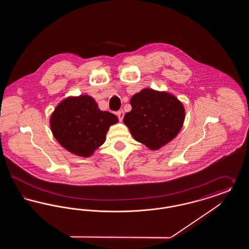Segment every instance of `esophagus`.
<instances>
[{"label": "esophagus", "instance_id": "34e87169", "mask_svg": "<svg viewBox=\"0 0 249 249\" xmlns=\"http://www.w3.org/2000/svg\"><path fill=\"white\" fill-rule=\"evenodd\" d=\"M117 115H118V118H119V120L122 121V119L124 118V112L121 110V111H119V112L117 113Z\"/></svg>", "mask_w": 249, "mask_h": 249}]
</instances>
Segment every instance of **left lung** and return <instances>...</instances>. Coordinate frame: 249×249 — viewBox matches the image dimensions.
Wrapping results in <instances>:
<instances>
[{"label": "left lung", "mask_w": 249, "mask_h": 249, "mask_svg": "<svg viewBox=\"0 0 249 249\" xmlns=\"http://www.w3.org/2000/svg\"><path fill=\"white\" fill-rule=\"evenodd\" d=\"M131 111L123 122L132 137L151 150H158L178 136L185 120V108L175 95L142 89L131 97Z\"/></svg>", "instance_id": "1"}]
</instances>
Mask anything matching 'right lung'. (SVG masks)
I'll return each instance as SVG.
<instances>
[{
  "label": "right lung",
  "mask_w": 249,
  "mask_h": 249,
  "mask_svg": "<svg viewBox=\"0 0 249 249\" xmlns=\"http://www.w3.org/2000/svg\"><path fill=\"white\" fill-rule=\"evenodd\" d=\"M119 122L112 113L99 109L91 96H69L52 112L49 124L53 136L70 153L92 156L107 138L110 126Z\"/></svg>",
  "instance_id": "1"
}]
</instances>
